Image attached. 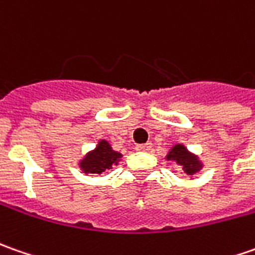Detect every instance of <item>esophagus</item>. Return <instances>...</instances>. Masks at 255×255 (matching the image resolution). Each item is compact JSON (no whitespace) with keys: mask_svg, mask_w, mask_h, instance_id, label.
<instances>
[{"mask_svg":"<svg viewBox=\"0 0 255 255\" xmlns=\"http://www.w3.org/2000/svg\"><path fill=\"white\" fill-rule=\"evenodd\" d=\"M151 146H152V144H151V142H146V144H139V145H136V151H144V152H146V151H149V149H151Z\"/></svg>","mask_w":255,"mask_h":255,"instance_id":"esophagus-1","label":"esophagus"}]
</instances>
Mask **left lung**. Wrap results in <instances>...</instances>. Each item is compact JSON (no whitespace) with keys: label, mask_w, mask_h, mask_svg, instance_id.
I'll return each mask as SVG.
<instances>
[{"label":"left lung","mask_w":255,"mask_h":255,"mask_svg":"<svg viewBox=\"0 0 255 255\" xmlns=\"http://www.w3.org/2000/svg\"><path fill=\"white\" fill-rule=\"evenodd\" d=\"M166 159L175 161L178 165H180L186 175H195L196 172L202 169V162L199 161L198 156L190 154L182 144H176L175 146H172L169 154L166 155Z\"/></svg>","instance_id":"8db88e82"}]
</instances>
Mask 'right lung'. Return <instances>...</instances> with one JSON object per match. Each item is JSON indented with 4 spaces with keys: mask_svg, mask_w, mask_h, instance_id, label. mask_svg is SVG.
I'll return each instance as SVG.
<instances>
[{
    "mask_svg": "<svg viewBox=\"0 0 255 255\" xmlns=\"http://www.w3.org/2000/svg\"><path fill=\"white\" fill-rule=\"evenodd\" d=\"M121 156L123 155L116 152L106 139H101L97 146L80 161V168L84 173H101L111 169L113 165H117Z\"/></svg>",
    "mask_w": 255,
    "mask_h": 255,
    "instance_id": "right-lung-1",
    "label": "right lung"
}]
</instances>
